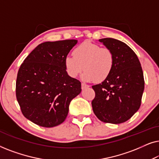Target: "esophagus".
<instances>
[{
    "label": "esophagus",
    "mask_w": 159,
    "mask_h": 159,
    "mask_svg": "<svg viewBox=\"0 0 159 159\" xmlns=\"http://www.w3.org/2000/svg\"><path fill=\"white\" fill-rule=\"evenodd\" d=\"M89 86L88 84H84V83H82V90H84V89H86V88H89Z\"/></svg>",
    "instance_id": "1"
}]
</instances>
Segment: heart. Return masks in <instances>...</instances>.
Instances as JSON below:
<instances>
[{
	"mask_svg": "<svg viewBox=\"0 0 159 159\" xmlns=\"http://www.w3.org/2000/svg\"><path fill=\"white\" fill-rule=\"evenodd\" d=\"M64 65L69 77H77L84 69L82 79L84 81L102 82L111 73L114 56L108 48L84 41L74 49L73 56L65 58Z\"/></svg>",
	"mask_w": 159,
	"mask_h": 159,
	"instance_id": "b5f03b06",
	"label": "heart"
}]
</instances>
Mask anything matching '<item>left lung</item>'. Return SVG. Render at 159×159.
I'll use <instances>...</instances> for the list:
<instances>
[{"label":"left lung","instance_id":"obj_1","mask_svg":"<svg viewBox=\"0 0 159 159\" xmlns=\"http://www.w3.org/2000/svg\"><path fill=\"white\" fill-rule=\"evenodd\" d=\"M99 41L111 50L114 65L103 82L92 87L95 93L93 110L101 121L121 124L140 108L145 87L143 69L135 53L125 43L114 38Z\"/></svg>","mask_w":159,"mask_h":159}]
</instances>
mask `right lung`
I'll use <instances>...</instances> for the list:
<instances>
[{"mask_svg":"<svg viewBox=\"0 0 159 159\" xmlns=\"http://www.w3.org/2000/svg\"><path fill=\"white\" fill-rule=\"evenodd\" d=\"M77 40L38 45L21 64L17 74L16 95L27 119L44 127L66 119L71 100L81 93V82L69 77L64 61Z\"/></svg>","mask_w":159,"mask_h":159,"instance_id":"add662e5","label":"right lung"}]
</instances>
